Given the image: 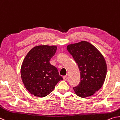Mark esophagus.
Wrapping results in <instances>:
<instances>
[{"mask_svg": "<svg viewBox=\"0 0 120 120\" xmlns=\"http://www.w3.org/2000/svg\"><path fill=\"white\" fill-rule=\"evenodd\" d=\"M63 79L64 81H67V79H68V76H63Z\"/></svg>", "mask_w": 120, "mask_h": 120, "instance_id": "34e87169", "label": "esophagus"}]
</instances>
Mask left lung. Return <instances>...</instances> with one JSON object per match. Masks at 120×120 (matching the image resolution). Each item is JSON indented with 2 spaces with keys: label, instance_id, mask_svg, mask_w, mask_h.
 Wrapping results in <instances>:
<instances>
[{
  "label": "left lung",
  "instance_id": "obj_1",
  "mask_svg": "<svg viewBox=\"0 0 120 120\" xmlns=\"http://www.w3.org/2000/svg\"><path fill=\"white\" fill-rule=\"evenodd\" d=\"M67 49L77 64L80 82L73 87L77 96L86 98L99 90L105 79L107 68L102 54L95 47L86 41L71 44Z\"/></svg>",
  "mask_w": 120,
  "mask_h": 120
}]
</instances>
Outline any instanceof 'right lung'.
<instances>
[{
  "label": "right lung",
  "instance_id": "1",
  "mask_svg": "<svg viewBox=\"0 0 120 120\" xmlns=\"http://www.w3.org/2000/svg\"><path fill=\"white\" fill-rule=\"evenodd\" d=\"M56 49V46H36L24 58L21 77L25 87L33 95L45 97L53 91L58 82L63 80L57 69L49 63Z\"/></svg>",
  "mask_w": 120,
  "mask_h": 120
}]
</instances>
